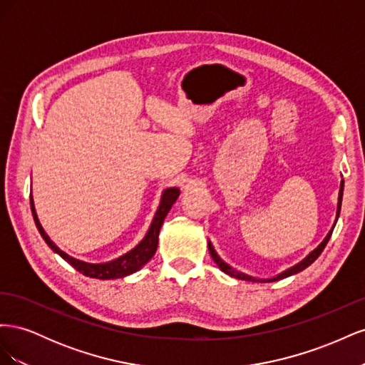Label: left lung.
Here are the masks:
<instances>
[{"instance_id":"8db88e82","label":"left lung","mask_w":365,"mask_h":365,"mask_svg":"<svg viewBox=\"0 0 365 365\" xmlns=\"http://www.w3.org/2000/svg\"><path fill=\"white\" fill-rule=\"evenodd\" d=\"M342 190H344V181L341 180V185H339V195H338V208H336V220H338V217H339V212H341V201H342ZM336 220H335V224H336ZM335 224H334V227H332V230L329 231L327 233V236L324 237V240L322 242V244H319L314 251H311L307 254V256L302 260V262H298L297 264H294V267H291V268H288L286 271H283V272H280V274H277L275 275V277H272V279H256V277H251V275H248V274H244V272H240V271H236L235 268H231L230 264H227L222 259H220L219 256H217V252L215 251V248H213V245H212V242L208 240V251H210V254H212V257H213V260H215V263L217 264L219 267V269L222 271V272H225V274H228L230 277H235V279H239V280H245V282H260V283H268V282H277V280H282V279H286V277H289V275H294V274H297V272H300V271H303V269H306L309 264H312L317 259H318V256L319 254L323 252V250H324V247L327 245V242H329V239H330V236H332V231H334V228H335Z\"/></svg>"}]
</instances>
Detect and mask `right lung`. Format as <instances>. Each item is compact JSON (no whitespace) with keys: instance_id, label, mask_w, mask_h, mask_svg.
Listing matches in <instances>:
<instances>
[{"instance_id":"right-lung-1","label":"right lung","mask_w":365,"mask_h":365,"mask_svg":"<svg viewBox=\"0 0 365 365\" xmlns=\"http://www.w3.org/2000/svg\"><path fill=\"white\" fill-rule=\"evenodd\" d=\"M180 196V189L178 187H169V189H165L161 195V201L160 205L157 208V213L152 219V224L148 230L146 236L141 239L140 244L137 247L132 248L130 251L125 252L123 256H120L111 262H105V263H88L79 259H74L71 256H68L67 252H63L54 242L48 237V235L43 231L38 215H36V210H35V204H33V197L30 193V207H31V215L33 219H35V224L39 230V233L42 236V239L46 240V244L56 252L59 256L68 262L74 269H77L79 272H82L86 277H91V279H101V280H111V279H121V277H126L129 274H134L138 269H141L145 264L153 257V254L157 251L158 247V235H160V230L161 225L164 222L165 216H168L169 210L172 208V205L175 204V201L178 200Z\"/></svg>"}]
</instances>
